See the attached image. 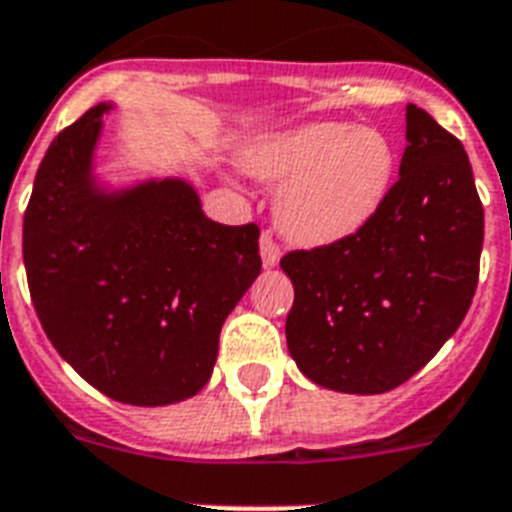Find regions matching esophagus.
I'll return each instance as SVG.
<instances>
[{
  "instance_id": "1",
  "label": "esophagus",
  "mask_w": 512,
  "mask_h": 512,
  "mask_svg": "<svg viewBox=\"0 0 512 512\" xmlns=\"http://www.w3.org/2000/svg\"><path fill=\"white\" fill-rule=\"evenodd\" d=\"M260 255H263L265 265H278V260H281V244L276 242V236L270 231H263V236H260Z\"/></svg>"
}]
</instances>
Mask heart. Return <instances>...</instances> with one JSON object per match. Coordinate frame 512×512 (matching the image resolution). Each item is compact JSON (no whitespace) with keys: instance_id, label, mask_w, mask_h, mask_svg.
Wrapping results in <instances>:
<instances>
[{"instance_id":"b5f03b06","label":"heart","mask_w":512,"mask_h":512,"mask_svg":"<svg viewBox=\"0 0 512 512\" xmlns=\"http://www.w3.org/2000/svg\"><path fill=\"white\" fill-rule=\"evenodd\" d=\"M249 168L281 186L276 218L302 244H334L368 226L394 178L392 141L350 123H310L249 149Z\"/></svg>"}]
</instances>
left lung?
<instances>
[{"instance_id":"8db88e82","label":"left lung","mask_w":512,"mask_h":512,"mask_svg":"<svg viewBox=\"0 0 512 512\" xmlns=\"http://www.w3.org/2000/svg\"><path fill=\"white\" fill-rule=\"evenodd\" d=\"M400 178L350 239L292 249L286 344L310 381L347 394L405 384L463 323L479 284L484 207L468 155L407 105Z\"/></svg>"}]
</instances>
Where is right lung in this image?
Returning a JSON list of instances; mask_svg holds the SVG:
<instances>
[{
  "label": "right lung",
  "mask_w": 512,
  "mask_h": 512,
  "mask_svg": "<svg viewBox=\"0 0 512 512\" xmlns=\"http://www.w3.org/2000/svg\"><path fill=\"white\" fill-rule=\"evenodd\" d=\"M105 105L49 144L23 215L28 292L49 342L94 389L170 405L207 384L220 326L257 278V223L223 226L184 181L102 197L89 178Z\"/></svg>",
  "instance_id": "add662e5"
}]
</instances>
